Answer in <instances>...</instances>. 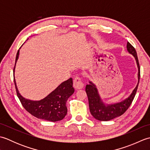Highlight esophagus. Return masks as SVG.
Masks as SVG:
<instances>
[{
	"mask_svg": "<svg viewBox=\"0 0 150 150\" xmlns=\"http://www.w3.org/2000/svg\"><path fill=\"white\" fill-rule=\"evenodd\" d=\"M73 86H74L76 90H79V89L83 88L84 84L80 77H76L74 79V80H73Z\"/></svg>",
	"mask_w": 150,
	"mask_h": 150,
	"instance_id": "1",
	"label": "esophagus"
}]
</instances>
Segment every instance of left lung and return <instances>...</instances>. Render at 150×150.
Instances as JSON below:
<instances>
[{
    "instance_id": "obj_1",
    "label": "left lung",
    "mask_w": 150,
    "mask_h": 150,
    "mask_svg": "<svg viewBox=\"0 0 150 150\" xmlns=\"http://www.w3.org/2000/svg\"><path fill=\"white\" fill-rule=\"evenodd\" d=\"M127 50H128L129 53L132 54L134 56L137 64L139 70L137 85L133 90L132 94L128 98L123 101H121L120 103L113 104H105L102 101L98 93L97 89L91 82H90V84L86 86V92L88 95L90 113L95 119H96L97 120L101 121H108L122 115L128 109V108L130 106L133 99H134L137 90L138 88L140 76H141L140 65L135 47L129 42L127 43Z\"/></svg>"
}]
</instances>
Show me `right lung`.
<instances>
[{"mask_svg": "<svg viewBox=\"0 0 150 150\" xmlns=\"http://www.w3.org/2000/svg\"><path fill=\"white\" fill-rule=\"evenodd\" d=\"M18 55L19 50L16 55L15 63ZM14 83L17 95L24 109L38 119L52 122H56L64 118L67 114L66 101L75 91L73 88V79L70 78L60 84L55 90L43 99L39 101H32L23 98L19 93L15 78Z\"/></svg>", "mask_w": 150, "mask_h": 150, "instance_id": "add662e5", "label": "right lung"}]
</instances>
